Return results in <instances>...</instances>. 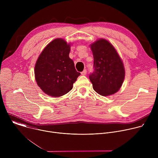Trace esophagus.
<instances>
[{
	"instance_id": "1",
	"label": "esophagus",
	"mask_w": 158,
	"mask_h": 158,
	"mask_svg": "<svg viewBox=\"0 0 158 158\" xmlns=\"http://www.w3.org/2000/svg\"><path fill=\"white\" fill-rule=\"evenodd\" d=\"M86 74H87V71L85 69V70H84L82 73H81V74L82 75V76H85V75H86Z\"/></svg>"
}]
</instances>
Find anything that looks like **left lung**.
Instances as JSON below:
<instances>
[{"instance_id": "obj_1", "label": "left lung", "mask_w": 158, "mask_h": 158, "mask_svg": "<svg viewBox=\"0 0 158 158\" xmlns=\"http://www.w3.org/2000/svg\"><path fill=\"white\" fill-rule=\"evenodd\" d=\"M94 72L89 75L94 91L103 96L117 93L125 77L122 60L112 45L101 39L91 45Z\"/></svg>"}]
</instances>
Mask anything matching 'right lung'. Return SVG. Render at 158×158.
<instances>
[{
    "instance_id": "obj_1",
    "label": "right lung",
    "mask_w": 158,
    "mask_h": 158,
    "mask_svg": "<svg viewBox=\"0 0 158 158\" xmlns=\"http://www.w3.org/2000/svg\"><path fill=\"white\" fill-rule=\"evenodd\" d=\"M70 47L62 39H54L44 48L37 60L35 81L43 92L50 96L60 97L69 92L81 75L69 58Z\"/></svg>"
}]
</instances>
